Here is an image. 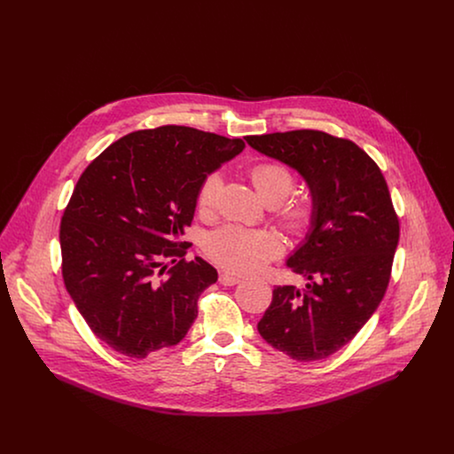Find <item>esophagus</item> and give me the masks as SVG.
Returning a JSON list of instances; mask_svg holds the SVG:
<instances>
[{"label": "esophagus", "instance_id": "obj_1", "mask_svg": "<svg viewBox=\"0 0 454 454\" xmlns=\"http://www.w3.org/2000/svg\"><path fill=\"white\" fill-rule=\"evenodd\" d=\"M219 282L223 286H235L240 282V277H237L235 273L223 272L219 275Z\"/></svg>", "mask_w": 454, "mask_h": 454}]
</instances>
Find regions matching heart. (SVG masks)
<instances>
[{"label": "heart", "instance_id": "heart-1", "mask_svg": "<svg viewBox=\"0 0 454 454\" xmlns=\"http://www.w3.org/2000/svg\"><path fill=\"white\" fill-rule=\"evenodd\" d=\"M253 182L269 203L277 205V215L282 226L294 233H305L316 221V203L307 196L287 198L294 189V174L278 161H262L251 170ZM223 176L210 172L198 187V208L210 214L215 207ZM205 251L221 267L237 273H256L263 270L282 253V240L272 230L246 228L226 224L207 237Z\"/></svg>", "mask_w": 454, "mask_h": 454}]
</instances>
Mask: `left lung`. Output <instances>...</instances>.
Returning <instances> with one entry per match:
<instances>
[{"mask_svg":"<svg viewBox=\"0 0 454 454\" xmlns=\"http://www.w3.org/2000/svg\"><path fill=\"white\" fill-rule=\"evenodd\" d=\"M258 153L294 168L310 189L316 221L287 267L309 282L277 286L260 335L296 362L325 360L379 307L400 239L398 215L375 161L348 138L317 129L253 135Z\"/></svg>","mask_w":454,"mask_h":454,"instance_id":"left-lung-1","label":"left lung"}]
</instances>
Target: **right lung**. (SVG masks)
<instances>
[{
	"label": "right lung",
	"instance_id": "add662e5",
	"mask_svg": "<svg viewBox=\"0 0 454 454\" xmlns=\"http://www.w3.org/2000/svg\"><path fill=\"white\" fill-rule=\"evenodd\" d=\"M244 147L242 138L160 126L119 138L81 176L61 219L63 280L114 351L145 358L185 337L217 270L184 260V228L203 177ZM165 259L176 265L167 271Z\"/></svg>",
	"mask_w": 454,
	"mask_h": 454
}]
</instances>
